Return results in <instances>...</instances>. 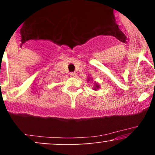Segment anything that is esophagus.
Returning a JSON list of instances; mask_svg holds the SVG:
<instances>
[{
    "label": "esophagus",
    "mask_w": 155,
    "mask_h": 155,
    "mask_svg": "<svg viewBox=\"0 0 155 155\" xmlns=\"http://www.w3.org/2000/svg\"><path fill=\"white\" fill-rule=\"evenodd\" d=\"M70 76H71V77H75V76H76V74L75 72H71V73H70Z\"/></svg>",
    "instance_id": "esophagus-1"
}]
</instances>
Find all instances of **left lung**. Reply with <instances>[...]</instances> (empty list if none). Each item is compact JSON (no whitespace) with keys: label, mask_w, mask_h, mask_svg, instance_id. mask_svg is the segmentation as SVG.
Wrapping results in <instances>:
<instances>
[{"label":"left lung","mask_w":155,"mask_h":155,"mask_svg":"<svg viewBox=\"0 0 155 155\" xmlns=\"http://www.w3.org/2000/svg\"><path fill=\"white\" fill-rule=\"evenodd\" d=\"M93 81V79H92L91 77H88L87 78V82H90V81ZM101 88V86H100V84H99L98 83H97V82H94V84H93V87H92V90H95V91H97V90H99V89Z\"/></svg>","instance_id":"left-lung-1"}]
</instances>
